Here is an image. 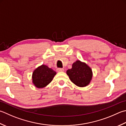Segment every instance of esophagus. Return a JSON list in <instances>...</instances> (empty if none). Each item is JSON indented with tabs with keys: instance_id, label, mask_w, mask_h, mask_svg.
I'll return each mask as SVG.
<instances>
[{
	"instance_id": "1",
	"label": "esophagus",
	"mask_w": 126,
	"mask_h": 126,
	"mask_svg": "<svg viewBox=\"0 0 126 126\" xmlns=\"http://www.w3.org/2000/svg\"><path fill=\"white\" fill-rule=\"evenodd\" d=\"M57 71L58 72H62V71H64V69L63 68H57Z\"/></svg>"
}]
</instances>
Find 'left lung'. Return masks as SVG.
<instances>
[{"label":"left lung","instance_id":"1","mask_svg":"<svg viewBox=\"0 0 126 126\" xmlns=\"http://www.w3.org/2000/svg\"><path fill=\"white\" fill-rule=\"evenodd\" d=\"M71 82L79 87H85L89 84L92 78V71L86 63L76 61L72 68L66 71Z\"/></svg>","mask_w":126,"mask_h":126}]
</instances>
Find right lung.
Masks as SVG:
<instances>
[{"label": "right lung", "instance_id": "add662e5", "mask_svg": "<svg viewBox=\"0 0 126 126\" xmlns=\"http://www.w3.org/2000/svg\"><path fill=\"white\" fill-rule=\"evenodd\" d=\"M56 74V71L51 68L45 65H42L33 71V83L37 88H43L51 82Z\"/></svg>", "mask_w": 126, "mask_h": 126}]
</instances>
